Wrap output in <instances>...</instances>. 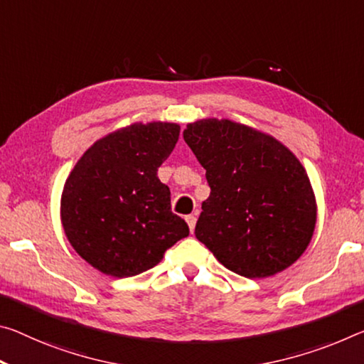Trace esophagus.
Wrapping results in <instances>:
<instances>
[{
    "label": "esophagus",
    "mask_w": 364,
    "mask_h": 364,
    "mask_svg": "<svg viewBox=\"0 0 364 364\" xmlns=\"http://www.w3.org/2000/svg\"><path fill=\"white\" fill-rule=\"evenodd\" d=\"M196 220H198V217H196L194 213H191V215H186V223H188V227H189V230H191V232H194Z\"/></svg>",
    "instance_id": "34e87169"
}]
</instances>
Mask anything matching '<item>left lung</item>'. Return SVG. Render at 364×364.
<instances>
[{
	"label": "left lung",
	"instance_id": "left-lung-1",
	"mask_svg": "<svg viewBox=\"0 0 364 364\" xmlns=\"http://www.w3.org/2000/svg\"><path fill=\"white\" fill-rule=\"evenodd\" d=\"M183 137L210 186L196 238L246 279L290 267L313 238L317 210L308 173L293 152L230 119L189 123Z\"/></svg>",
	"mask_w": 364,
	"mask_h": 364
}]
</instances>
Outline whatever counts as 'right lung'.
Masks as SVG:
<instances>
[{"label": "right lung", "mask_w": 364, "mask_h": 364, "mask_svg": "<svg viewBox=\"0 0 364 364\" xmlns=\"http://www.w3.org/2000/svg\"><path fill=\"white\" fill-rule=\"evenodd\" d=\"M180 136L175 123H134L102 137L69 173L61 223L77 255L100 272L132 277L189 235L157 176Z\"/></svg>", "instance_id": "add662e5"}]
</instances>
